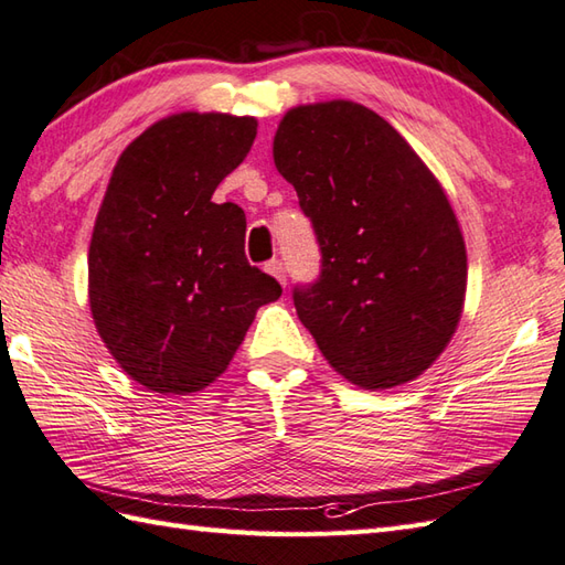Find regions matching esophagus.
Returning <instances> with one entry per match:
<instances>
[{"mask_svg": "<svg viewBox=\"0 0 565 565\" xmlns=\"http://www.w3.org/2000/svg\"><path fill=\"white\" fill-rule=\"evenodd\" d=\"M264 269H267V274H271L276 281L286 286V271H284L281 259H269L267 264H264Z\"/></svg>", "mask_w": 565, "mask_h": 565, "instance_id": "34e87169", "label": "esophagus"}]
</instances>
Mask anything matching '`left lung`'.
<instances>
[{
	"label": "left lung",
	"instance_id": "8db88e82",
	"mask_svg": "<svg viewBox=\"0 0 565 565\" xmlns=\"http://www.w3.org/2000/svg\"><path fill=\"white\" fill-rule=\"evenodd\" d=\"M274 164L320 245V276L294 306L330 366L383 391L449 344L466 296V245L439 182L379 114L354 102L286 111Z\"/></svg>",
	"mask_w": 565,
	"mask_h": 565
}]
</instances>
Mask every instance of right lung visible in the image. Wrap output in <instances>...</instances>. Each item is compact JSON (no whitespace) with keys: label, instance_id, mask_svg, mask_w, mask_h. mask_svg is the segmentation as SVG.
I'll list each match as a JSON object with an SVG mask.
<instances>
[{"label":"right lung","instance_id":"1","mask_svg":"<svg viewBox=\"0 0 565 565\" xmlns=\"http://www.w3.org/2000/svg\"><path fill=\"white\" fill-rule=\"evenodd\" d=\"M252 116H167L118 158L89 245V306L126 374L196 393L231 364L257 308L281 296L245 257V211L213 203L247 158Z\"/></svg>","mask_w":565,"mask_h":565}]
</instances>
